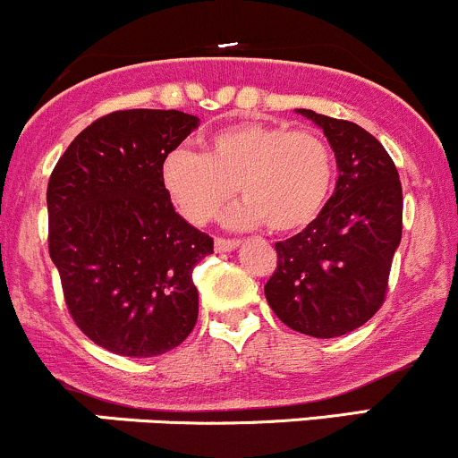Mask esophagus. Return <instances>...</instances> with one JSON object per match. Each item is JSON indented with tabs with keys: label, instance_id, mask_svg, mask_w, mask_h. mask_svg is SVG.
I'll return each mask as SVG.
<instances>
[{
	"label": "esophagus",
	"instance_id": "obj_1",
	"mask_svg": "<svg viewBox=\"0 0 458 458\" xmlns=\"http://www.w3.org/2000/svg\"><path fill=\"white\" fill-rule=\"evenodd\" d=\"M240 240H225V238H216V242H214V247H216V250H218V253H229V250H235L240 247Z\"/></svg>",
	"mask_w": 458,
	"mask_h": 458
}]
</instances>
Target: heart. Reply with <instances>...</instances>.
<instances>
[{
    "instance_id": "heart-1",
    "label": "heart",
    "mask_w": 458,
    "mask_h": 458,
    "mask_svg": "<svg viewBox=\"0 0 458 458\" xmlns=\"http://www.w3.org/2000/svg\"><path fill=\"white\" fill-rule=\"evenodd\" d=\"M161 185L174 208L205 225L229 203L238 185L244 200L227 214L235 229L267 223L277 233L308 227L326 208L334 157L312 131L242 122L211 132L205 152L174 148L161 161Z\"/></svg>"
}]
</instances>
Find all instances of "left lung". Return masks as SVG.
Masks as SVG:
<instances>
[{
	"label": "left lung",
	"instance_id": "1",
	"mask_svg": "<svg viewBox=\"0 0 458 458\" xmlns=\"http://www.w3.org/2000/svg\"><path fill=\"white\" fill-rule=\"evenodd\" d=\"M336 157V188L317 220L275 244L268 306L294 332L334 338L365 326L385 301L402 240V183L385 146L353 122L294 109Z\"/></svg>",
	"mask_w": 458,
	"mask_h": 458
}]
</instances>
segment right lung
<instances>
[{
    "label": "right lung",
    "instance_id": "1",
    "mask_svg": "<svg viewBox=\"0 0 458 458\" xmlns=\"http://www.w3.org/2000/svg\"><path fill=\"white\" fill-rule=\"evenodd\" d=\"M199 124L174 109L109 113L72 141L47 183L50 258L72 318L120 356L170 352L199 318L191 270L214 240L161 185L164 157Z\"/></svg>",
    "mask_w": 458,
    "mask_h": 458
}]
</instances>
